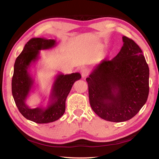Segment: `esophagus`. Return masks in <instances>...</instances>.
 <instances>
[{"instance_id": "34e87169", "label": "esophagus", "mask_w": 159, "mask_h": 159, "mask_svg": "<svg viewBox=\"0 0 159 159\" xmlns=\"http://www.w3.org/2000/svg\"><path fill=\"white\" fill-rule=\"evenodd\" d=\"M88 70L86 69V68H84L81 70V75L83 78H85L87 75H88Z\"/></svg>"}]
</instances>
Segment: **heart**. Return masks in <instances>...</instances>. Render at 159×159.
<instances>
[{
	"label": "heart",
	"mask_w": 159,
	"mask_h": 159,
	"mask_svg": "<svg viewBox=\"0 0 159 159\" xmlns=\"http://www.w3.org/2000/svg\"><path fill=\"white\" fill-rule=\"evenodd\" d=\"M100 51H101V48H99V47H96V48H94L93 49H92V53L94 54V55H97V54L100 53Z\"/></svg>",
	"instance_id": "1"
}]
</instances>
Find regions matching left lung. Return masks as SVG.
<instances>
[{"label":"left lung","instance_id":"1","mask_svg":"<svg viewBox=\"0 0 159 159\" xmlns=\"http://www.w3.org/2000/svg\"><path fill=\"white\" fill-rule=\"evenodd\" d=\"M122 40L119 53L103 60L86 79L92 110L113 122L133 118L149 94V67L142 50L133 39L123 36Z\"/></svg>","mask_w":159,"mask_h":159}]
</instances>
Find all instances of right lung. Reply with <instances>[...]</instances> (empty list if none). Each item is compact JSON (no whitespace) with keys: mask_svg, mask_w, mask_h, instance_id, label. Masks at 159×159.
I'll use <instances>...</instances> for the list:
<instances>
[{"mask_svg":"<svg viewBox=\"0 0 159 159\" xmlns=\"http://www.w3.org/2000/svg\"><path fill=\"white\" fill-rule=\"evenodd\" d=\"M56 46L55 39L33 38L26 43L22 52L17 57L11 81L12 95L17 107L22 116L37 124L55 121L61 117L66 110V100L76 80L80 79L79 72L70 74H59L55 76L46 107L31 109L26 100L34 84L29 70L33 63L38 61L39 50L52 48Z\"/></svg>","mask_w":159,"mask_h":159,"instance_id":"right-lung-1","label":"right lung"}]
</instances>
